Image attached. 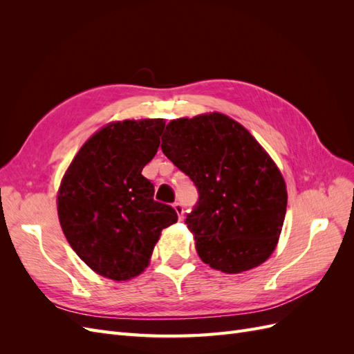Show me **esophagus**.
Listing matches in <instances>:
<instances>
[{
    "mask_svg": "<svg viewBox=\"0 0 354 354\" xmlns=\"http://www.w3.org/2000/svg\"><path fill=\"white\" fill-rule=\"evenodd\" d=\"M173 207H174V209H176V212H177L178 218H180V220H183V212H185V211H183V207H181V203H178V202H177V203H174Z\"/></svg>",
    "mask_w": 354,
    "mask_h": 354,
    "instance_id": "34e87169",
    "label": "esophagus"
}]
</instances>
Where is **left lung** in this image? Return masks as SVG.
Masks as SVG:
<instances>
[{
	"mask_svg": "<svg viewBox=\"0 0 354 354\" xmlns=\"http://www.w3.org/2000/svg\"><path fill=\"white\" fill-rule=\"evenodd\" d=\"M160 149L199 190L186 224L201 260L232 274L269 259L279 242L288 192L255 137L230 116L209 112L169 121Z\"/></svg>",
	"mask_w": 354,
	"mask_h": 354,
	"instance_id": "obj_1",
	"label": "left lung"
}]
</instances>
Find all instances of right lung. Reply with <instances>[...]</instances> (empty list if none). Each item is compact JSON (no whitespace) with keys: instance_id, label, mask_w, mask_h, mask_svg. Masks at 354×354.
I'll list each match as a JSON object with an SVG mask.
<instances>
[{"instance_id":"obj_1","label":"right lung","mask_w":354,"mask_h":354,"mask_svg":"<svg viewBox=\"0 0 354 354\" xmlns=\"http://www.w3.org/2000/svg\"><path fill=\"white\" fill-rule=\"evenodd\" d=\"M165 121L124 120L102 127L65 171L57 192L63 233L80 259L103 277L125 282L145 272L160 232L177 212L153 201L142 176L158 152Z\"/></svg>"}]
</instances>
